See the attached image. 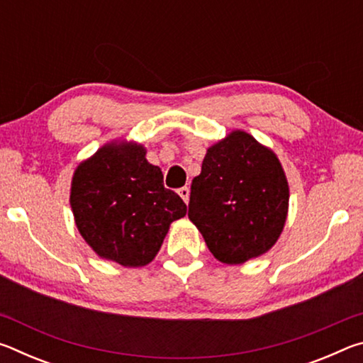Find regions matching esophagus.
<instances>
[{"instance_id":"obj_1","label":"esophagus","mask_w":363,"mask_h":363,"mask_svg":"<svg viewBox=\"0 0 363 363\" xmlns=\"http://www.w3.org/2000/svg\"><path fill=\"white\" fill-rule=\"evenodd\" d=\"M177 194L181 195V199L186 201V203H189V195H190V189L189 187H181L179 190H177Z\"/></svg>"}]
</instances>
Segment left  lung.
Here are the masks:
<instances>
[{
    "label": "left lung",
    "mask_w": 363,
    "mask_h": 363,
    "mask_svg": "<svg viewBox=\"0 0 363 363\" xmlns=\"http://www.w3.org/2000/svg\"><path fill=\"white\" fill-rule=\"evenodd\" d=\"M290 190L275 153L245 131L211 145L190 187L189 219L224 264L266 253L284 230Z\"/></svg>",
    "instance_id": "8db88e82"
}]
</instances>
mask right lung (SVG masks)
Returning a JSON list of instances; mask_svg holds the SVG:
<instances>
[{"instance_id":"right-lung-1","label":"right lung","mask_w":363,"mask_h":363,"mask_svg":"<svg viewBox=\"0 0 363 363\" xmlns=\"http://www.w3.org/2000/svg\"><path fill=\"white\" fill-rule=\"evenodd\" d=\"M70 205L84 242L104 259L125 267L152 262L187 206L163 186V173L136 143H110L79 163Z\"/></svg>"}]
</instances>
